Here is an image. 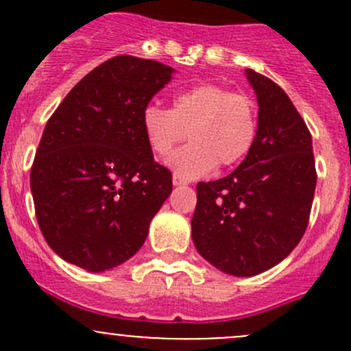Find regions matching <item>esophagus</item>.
<instances>
[{
    "mask_svg": "<svg viewBox=\"0 0 351 351\" xmlns=\"http://www.w3.org/2000/svg\"><path fill=\"white\" fill-rule=\"evenodd\" d=\"M173 185L182 186V185H186V182L183 178H180V176L175 173V175H173Z\"/></svg>",
    "mask_w": 351,
    "mask_h": 351,
    "instance_id": "obj_1",
    "label": "esophagus"
}]
</instances>
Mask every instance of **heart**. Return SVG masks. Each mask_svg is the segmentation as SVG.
<instances>
[{
    "mask_svg": "<svg viewBox=\"0 0 351 351\" xmlns=\"http://www.w3.org/2000/svg\"><path fill=\"white\" fill-rule=\"evenodd\" d=\"M143 129L151 151L171 153L189 132V143L168 159L183 180L210 173L217 166H232L250 153L258 130V108L243 91H229L214 83H198L173 97L171 110L147 105Z\"/></svg>",
    "mask_w": 351,
    "mask_h": 351,
    "instance_id": "b5f03b06",
    "label": "heart"
}]
</instances>
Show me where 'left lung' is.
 I'll return each instance as SVG.
<instances>
[{
  "label": "left lung",
  "mask_w": 351,
  "mask_h": 351,
  "mask_svg": "<svg viewBox=\"0 0 351 351\" xmlns=\"http://www.w3.org/2000/svg\"><path fill=\"white\" fill-rule=\"evenodd\" d=\"M256 139L231 175L197 185L192 239L221 271L253 277L280 263L309 224L316 165L313 137L287 93L253 69Z\"/></svg>",
  "instance_id": "obj_1"
}]
</instances>
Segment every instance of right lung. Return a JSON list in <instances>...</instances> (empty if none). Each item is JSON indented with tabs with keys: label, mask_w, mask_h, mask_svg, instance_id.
I'll list each match as a JSON object with an SVG mask.
<instances>
[{
	"label": "right lung",
	"mask_w": 351,
	"mask_h": 351,
	"mask_svg": "<svg viewBox=\"0 0 351 351\" xmlns=\"http://www.w3.org/2000/svg\"><path fill=\"white\" fill-rule=\"evenodd\" d=\"M173 67L115 56L88 73L47 120L30 169L38 228L67 263L119 267L141 250L173 190L143 129V112Z\"/></svg>",
	"instance_id": "obj_1"
}]
</instances>
